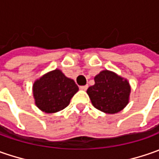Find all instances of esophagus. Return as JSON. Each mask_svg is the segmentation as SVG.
<instances>
[{"mask_svg":"<svg viewBox=\"0 0 159 159\" xmlns=\"http://www.w3.org/2000/svg\"><path fill=\"white\" fill-rule=\"evenodd\" d=\"M88 88H89V86H88V85H86V86H81V87H80V89H81V90H84V91H86V90L88 89Z\"/></svg>","mask_w":159,"mask_h":159,"instance_id":"esophagus-1","label":"esophagus"}]
</instances>
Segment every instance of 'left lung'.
Masks as SVG:
<instances>
[{
  "instance_id": "left-lung-1",
  "label": "left lung",
  "mask_w": 159,
  "mask_h": 159,
  "mask_svg": "<svg viewBox=\"0 0 159 159\" xmlns=\"http://www.w3.org/2000/svg\"><path fill=\"white\" fill-rule=\"evenodd\" d=\"M87 93L97 110L115 114L129 102L131 87L126 79L111 70H103L95 77V85L89 87Z\"/></svg>"
}]
</instances>
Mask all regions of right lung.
<instances>
[{
	"instance_id": "right-lung-1",
	"label": "right lung",
	"mask_w": 159,
	"mask_h": 159,
	"mask_svg": "<svg viewBox=\"0 0 159 159\" xmlns=\"http://www.w3.org/2000/svg\"><path fill=\"white\" fill-rule=\"evenodd\" d=\"M79 91L74 80L56 69L37 79L33 85L35 105L45 113H55L69 105L72 96Z\"/></svg>"
}]
</instances>
